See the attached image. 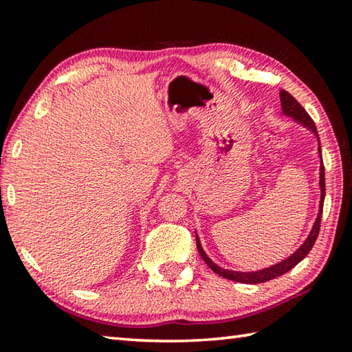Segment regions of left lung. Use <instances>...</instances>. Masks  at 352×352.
<instances>
[{"mask_svg": "<svg viewBox=\"0 0 352 352\" xmlns=\"http://www.w3.org/2000/svg\"><path fill=\"white\" fill-rule=\"evenodd\" d=\"M279 98H281V107H283V111L284 115L292 116L295 119L296 122L302 124V126L307 127L309 130H312L317 136L318 140V153L321 157V146H320V138H318V132H317V127H315V122L312 121V118L307 115V111L302 109L301 104L298 102V100L292 96L290 93H287L285 90H281L279 93ZM320 190H321V199H320V211H318V216L317 220H315V223L312 226V231L311 234L307 236V239L305 241V243L296 250V252L289 256L287 259H284L281 262H278V264L269 267V269H264V270H259V272H234V270H225L222 267H219L217 264H214V262L208 258L206 253L204 252V248H201V243L199 241V236H195V241H197V248H199V253L204 261L206 262V265L210 267V269L217 273V275L223 276L226 279H231V281H236V283H243V284H259V283H265V281H270L273 278H278L284 275V273H287L289 270L294 269V267L298 264V262H301L302 259L306 258L311 252L315 241H317L318 233H320V223H321V212H323V201H324V192H326V188H324V166H323V158H321L320 162Z\"/></svg>", "mask_w": 352, "mask_h": 352, "instance_id": "obj_1", "label": "left lung"}]
</instances>
